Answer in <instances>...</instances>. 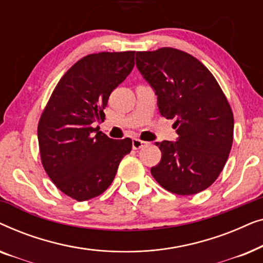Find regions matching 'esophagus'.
I'll return each mask as SVG.
<instances>
[{"mask_svg":"<svg viewBox=\"0 0 263 263\" xmlns=\"http://www.w3.org/2000/svg\"><path fill=\"white\" fill-rule=\"evenodd\" d=\"M147 145H148V142L142 141V140H139V139H133V148L134 149H140Z\"/></svg>","mask_w":263,"mask_h":263,"instance_id":"esophagus-1","label":"esophagus"}]
</instances>
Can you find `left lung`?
<instances>
[{
    "label": "left lung",
    "instance_id": "1",
    "mask_svg": "<svg viewBox=\"0 0 263 263\" xmlns=\"http://www.w3.org/2000/svg\"><path fill=\"white\" fill-rule=\"evenodd\" d=\"M136 67L153 88L161 116L172 120L176 141L156 145L154 179L168 192L193 195L212 185L228 160L233 115L210 70L189 53L172 48L136 52Z\"/></svg>",
    "mask_w": 263,
    "mask_h": 263
}]
</instances>
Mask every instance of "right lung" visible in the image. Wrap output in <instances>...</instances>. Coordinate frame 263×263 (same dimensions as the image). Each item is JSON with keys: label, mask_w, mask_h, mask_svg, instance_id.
I'll use <instances>...</instances> for the list:
<instances>
[{"label": "right lung", "mask_w": 263, "mask_h": 263, "mask_svg": "<svg viewBox=\"0 0 263 263\" xmlns=\"http://www.w3.org/2000/svg\"><path fill=\"white\" fill-rule=\"evenodd\" d=\"M135 51L99 52L78 61L53 89L38 124L42 164L61 192L77 201L109 188L132 140L93 128L111 92L130 74Z\"/></svg>", "instance_id": "1"}]
</instances>
